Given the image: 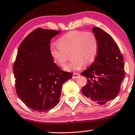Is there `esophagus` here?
Returning <instances> with one entry per match:
<instances>
[{"label":"esophagus","mask_w":135,"mask_h":135,"mask_svg":"<svg viewBox=\"0 0 135 135\" xmlns=\"http://www.w3.org/2000/svg\"><path fill=\"white\" fill-rule=\"evenodd\" d=\"M79 76H80V74H78V73H74V74H73L72 78H78V77H79Z\"/></svg>","instance_id":"obj_1"}]
</instances>
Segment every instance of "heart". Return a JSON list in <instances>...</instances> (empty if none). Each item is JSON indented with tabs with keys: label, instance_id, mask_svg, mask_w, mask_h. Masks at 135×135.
Returning <instances> with one entry per match:
<instances>
[{
	"label": "heart",
	"instance_id": "obj_1",
	"mask_svg": "<svg viewBox=\"0 0 135 135\" xmlns=\"http://www.w3.org/2000/svg\"><path fill=\"white\" fill-rule=\"evenodd\" d=\"M57 45L50 46V56L57 66L63 67L69 54L72 60L64 69L68 72L76 71L84 65H91L99 52L98 39L91 32L70 31L57 39Z\"/></svg>",
	"mask_w": 135,
	"mask_h": 135
}]
</instances>
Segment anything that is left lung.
<instances>
[{
    "instance_id": "obj_1",
    "label": "left lung",
    "mask_w": 135,
    "mask_h": 135,
    "mask_svg": "<svg viewBox=\"0 0 135 135\" xmlns=\"http://www.w3.org/2000/svg\"><path fill=\"white\" fill-rule=\"evenodd\" d=\"M99 42L98 56L92 65L81 73L87 78L82 93L99 105L116 98L124 76V60L118 45L110 35L98 27L93 28Z\"/></svg>"
}]
</instances>
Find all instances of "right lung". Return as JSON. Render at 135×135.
I'll return each instance as SVG.
<instances>
[{"mask_svg":"<svg viewBox=\"0 0 135 135\" xmlns=\"http://www.w3.org/2000/svg\"><path fill=\"white\" fill-rule=\"evenodd\" d=\"M61 31L37 28L22 41L13 66L15 89L28 108L46 112L59 102L63 84L72 78L61 70L50 54L51 40Z\"/></svg>","mask_w":135,"mask_h":135,"instance_id":"add662e5","label":"right lung"}]
</instances>
